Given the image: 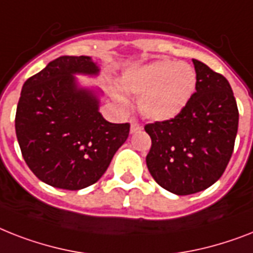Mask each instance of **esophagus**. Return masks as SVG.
I'll return each instance as SVG.
<instances>
[{"label": "esophagus", "mask_w": 253, "mask_h": 253, "mask_svg": "<svg viewBox=\"0 0 253 253\" xmlns=\"http://www.w3.org/2000/svg\"><path fill=\"white\" fill-rule=\"evenodd\" d=\"M143 127L136 122H131V133H135V132H139Z\"/></svg>", "instance_id": "obj_1"}]
</instances>
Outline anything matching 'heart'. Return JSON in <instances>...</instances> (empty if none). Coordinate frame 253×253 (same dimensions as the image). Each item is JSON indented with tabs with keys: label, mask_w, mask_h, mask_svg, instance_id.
<instances>
[{
	"label": "heart",
	"mask_w": 253,
	"mask_h": 253,
	"mask_svg": "<svg viewBox=\"0 0 253 253\" xmlns=\"http://www.w3.org/2000/svg\"><path fill=\"white\" fill-rule=\"evenodd\" d=\"M122 88L139 96V110L147 120L164 122L175 118L188 105L198 85V75L191 65L162 59L128 70L121 79ZM112 96L127 108V96L112 88Z\"/></svg>",
	"instance_id": "b5f03b06"
}]
</instances>
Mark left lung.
<instances>
[{
  "mask_svg": "<svg viewBox=\"0 0 253 253\" xmlns=\"http://www.w3.org/2000/svg\"><path fill=\"white\" fill-rule=\"evenodd\" d=\"M198 85L188 105L173 120L145 125L152 139L147 166L169 192H200L221 178L238 132L239 112L223 75L192 59Z\"/></svg>",
  "mask_w": 253,
  "mask_h": 253,
  "instance_id": "1",
  "label": "left lung"
}]
</instances>
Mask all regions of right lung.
I'll list each match as a JSON object with an SVG mask.
<instances>
[{"mask_svg":"<svg viewBox=\"0 0 253 253\" xmlns=\"http://www.w3.org/2000/svg\"><path fill=\"white\" fill-rule=\"evenodd\" d=\"M98 71L91 57L62 55L23 84L16 137L31 171L49 186L77 191L96 183L128 137L130 123L108 122L96 92L74 77Z\"/></svg>","mask_w":253,"mask_h":253,"instance_id":"1","label":"right lung"}]
</instances>
